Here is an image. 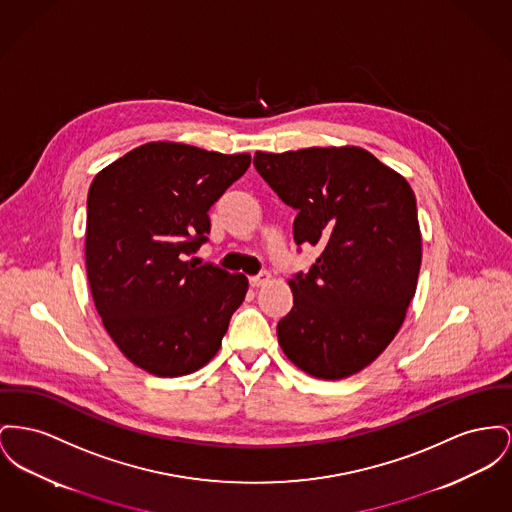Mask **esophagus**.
<instances>
[{
  "mask_svg": "<svg viewBox=\"0 0 512 512\" xmlns=\"http://www.w3.org/2000/svg\"><path fill=\"white\" fill-rule=\"evenodd\" d=\"M269 278H271V274H269V272H259L257 276H251V278H249V284H251L253 288H259V286L267 284V282H269Z\"/></svg>",
  "mask_w": 512,
  "mask_h": 512,
  "instance_id": "obj_1",
  "label": "esophagus"
}]
</instances>
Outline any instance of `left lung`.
<instances>
[{"label":"left lung","instance_id":"obj_1","mask_svg":"<svg viewBox=\"0 0 512 512\" xmlns=\"http://www.w3.org/2000/svg\"><path fill=\"white\" fill-rule=\"evenodd\" d=\"M253 164L292 209L294 241L321 249L288 280L294 307L276 334L288 360L344 379L377 360L416 294L421 234L408 181L360 147L255 152Z\"/></svg>","mask_w":512,"mask_h":512}]
</instances>
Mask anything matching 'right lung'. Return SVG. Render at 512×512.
Listing matches in <instances>:
<instances>
[{
  "instance_id": "add662e5",
  "label": "right lung",
  "mask_w": 512,
  "mask_h": 512,
  "mask_svg": "<svg viewBox=\"0 0 512 512\" xmlns=\"http://www.w3.org/2000/svg\"><path fill=\"white\" fill-rule=\"evenodd\" d=\"M251 164L181 143H147L106 166L87 197V276L98 315L123 356L156 377L214 358L247 278L189 259L209 211Z\"/></svg>"
}]
</instances>
